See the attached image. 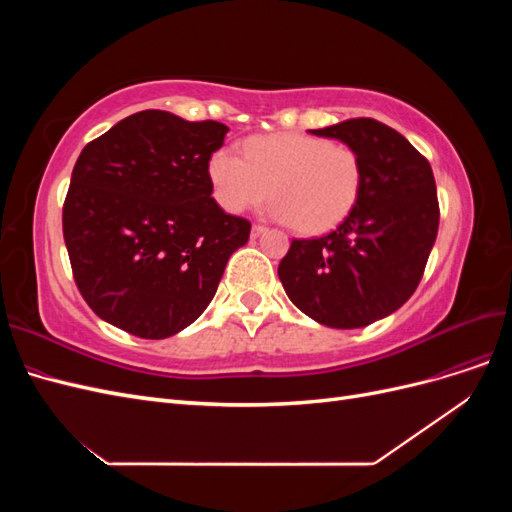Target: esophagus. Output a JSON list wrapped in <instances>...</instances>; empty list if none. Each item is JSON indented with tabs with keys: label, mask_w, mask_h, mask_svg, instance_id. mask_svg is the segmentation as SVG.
<instances>
[{
	"label": "esophagus",
	"mask_w": 512,
	"mask_h": 512,
	"mask_svg": "<svg viewBox=\"0 0 512 512\" xmlns=\"http://www.w3.org/2000/svg\"><path fill=\"white\" fill-rule=\"evenodd\" d=\"M265 230H267V228L262 226V224H254V226H252V237H254V239H256V237H260L262 232H265Z\"/></svg>",
	"instance_id": "obj_1"
}]
</instances>
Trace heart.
Wrapping results in <instances>:
<instances>
[{"mask_svg": "<svg viewBox=\"0 0 512 512\" xmlns=\"http://www.w3.org/2000/svg\"><path fill=\"white\" fill-rule=\"evenodd\" d=\"M215 198L228 213L275 203L271 215L301 235H322L342 224L361 194L359 153L301 132L247 138L243 158L222 147L209 160Z\"/></svg>", "mask_w": 512, "mask_h": 512, "instance_id": "1", "label": "heart"}]
</instances>
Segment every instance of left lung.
I'll return each instance as SVG.
<instances>
[{"label":"left lung","instance_id":"1","mask_svg":"<svg viewBox=\"0 0 512 512\" xmlns=\"http://www.w3.org/2000/svg\"><path fill=\"white\" fill-rule=\"evenodd\" d=\"M309 132L359 153L361 194L329 235L294 239L277 275L305 316L331 329H361L393 314L421 282L438 237L436 179L421 153L376 119Z\"/></svg>","mask_w":512,"mask_h":512}]
</instances>
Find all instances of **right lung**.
I'll use <instances>...</instances> for the list:
<instances>
[{"label": "right lung", "mask_w": 512, "mask_h": 512, "mask_svg": "<svg viewBox=\"0 0 512 512\" xmlns=\"http://www.w3.org/2000/svg\"><path fill=\"white\" fill-rule=\"evenodd\" d=\"M220 121L141 111L85 145L64 203L74 282L94 312L143 339L205 312L252 224L215 203L209 160Z\"/></svg>", "instance_id": "1"}]
</instances>
